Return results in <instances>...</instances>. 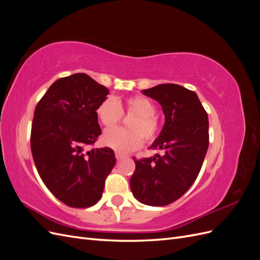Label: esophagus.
Masks as SVG:
<instances>
[{
  "label": "esophagus",
  "mask_w": 260,
  "mask_h": 260,
  "mask_svg": "<svg viewBox=\"0 0 260 260\" xmlns=\"http://www.w3.org/2000/svg\"><path fill=\"white\" fill-rule=\"evenodd\" d=\"M125 155H122V154H119V153H116V159L119 161V160H121V159H124L125 158Z\"/></svg>",
  "instance_id": "esophagus-1"
}]
</instances>
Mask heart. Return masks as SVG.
I'll use <instances>...</instances> for the list:
<instances>
[{"label":"heart","mask_w":260,"mask_h":260,"mask_svg":"<svg viewBox=\"0 0 260 260\" xmlns=\"http://www.w3.org/2000/svg\"><path fill=\"white\" fill-rule=\"evenodd\" d=\"M155 113V104L145 96H130L122 103L114 98L104 99L95 109L98 119L104 127H115L121 121L122 114L135 115L129 121L130 130H107L102 138L104 145L125 154L142 146L144 139L147 143H153L160 132V122Z\"/></svg>","instance_id":"1"}]
</instances>
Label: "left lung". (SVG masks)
<instances>
[{
    "instance_id": "1",
    "label": "left lung",
    "mask_w": 260,
    "mask_h": 260,
    "mask_svg": "<svg viewBox=\"0 0 260 260\" xmlns=\"http://www.w3.org/2000/svg\"><path fill=\"white\" fill-rule=\"evenodd\" d=\"M161 105L165 124L152 147L165 154L137 159L131 191L141 203L166 206L180 199L198 178L209 144L208 115L194 91L174 83L143 90Z\"/></svg>"
}]
</instances>
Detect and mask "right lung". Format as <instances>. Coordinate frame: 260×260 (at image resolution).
<instances>
[{
  "mask_svg": "<svg viewBox=\"0 0 260 260\" xmlns=\"http://www.w3.org/2000/svg\"><path fill=\"white\" fill-rule=\"evenodd\" d=\"M109 93L85 74L55 81L39 101L30 145L39 176L65 205L86 208L101 200L116 164L112 148L93 145L102 133L95 109Z\"/></svg>",
  "mask_w": 260,
  "mask_h": 260,
  "instance_id": "obj_1",
  "label": "right lung"
}]
</instances>
